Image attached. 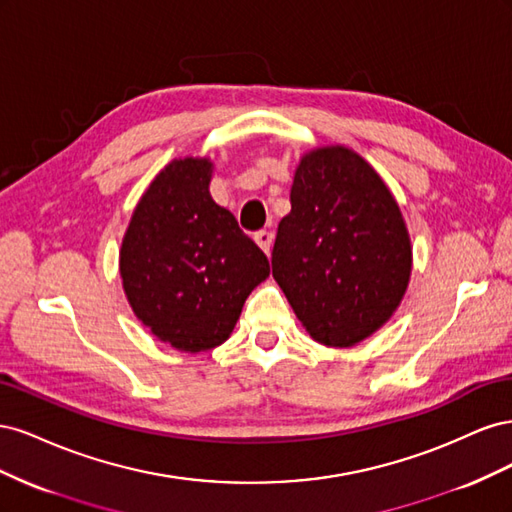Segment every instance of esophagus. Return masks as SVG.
Instances as JSON below:
<instances>
[{
	"instance_id": "34e87169",
	"label": "esophagus",
	"mask_w": 512,
	"mask_h": 512,
	"mask_svg": "<svg viewBox=\"0 0 512 512\" xmlns=\"http://www.w3.org/2000/svg\"><path fill=\"white\" fill-rule=\"evenodd\" d=\"M254 241H256L260 247H262V252L269 254L271 245H273V232H271V230H265V228H262V230H258L256 235H254Z\"/></svg>"
}]
</instances>
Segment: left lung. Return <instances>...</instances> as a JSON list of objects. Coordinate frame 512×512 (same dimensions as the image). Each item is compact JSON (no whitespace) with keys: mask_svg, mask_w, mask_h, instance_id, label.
I'll use <instances>...</instances> for the list:
<instances>
[{"mask_svg":"<svg viewBox=\"0 0 512 512\" xmlns=\"http://www.w3.org/2000/svg\"><path fill=\"white\" fill-rule=\"evenodd\" d=\"M277 226L273 277L318 344L348 348L393 316L412 271L393 194L361 156L322 147L301 160Z\"/></svg>","mask_w":512,"mask_h":512,"instance_id":"left-lung-1","label":"left lung"}]
</instances>
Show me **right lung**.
Segmentation results:
<instances>
[{
  "label": "right lung",
  "instance_id": "add662e5",
  "mask_svg": "<svg viewBox=\"0 0 512 512\" xmlns=\"http://www.w3.org/2000/svg\"><path fill=\"white\" fill-rule=\"evenodd\" d=\"M209 160H175L151 181L121 243L123 290L145 327L181 352L224 344L269 258L209 194Z\"/></svg>",
  "mask_w": 512,
  "mask_h": 512
}]
</instances>
